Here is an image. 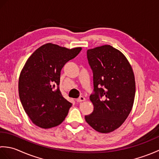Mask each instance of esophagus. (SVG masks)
Returning <instances> with one entry per match:
<instances>
[{
	"label": "esophagus",
	"instance_id": "obj_1",
	"mask_svg": "<svg viewBox=\"0 0 159 159\" xmlns=\"http://www.w3.org/2000/svg\"><path fill=\"white\" fill-rule=\"evenodd\" d=\"M76 100L78 102H83V101H85V97H83V96H80L79 98H77Z\"/></svg>",
	"mask_w": 159,
	"mask_h": 159
}]
</instances>
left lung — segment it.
<instances>
[{"label": "left lung", "instance_id": "obj_1", "mask_svg": "<svg viewBox=\"0 0 159 159\" xmlns=\"http://www.w3.org/2000/svg\"><path fill=\"white\" fill-rule=\"evenodd\" d=\"M93 71V112L85 121L94 130L109 133L119 128L130 114L135 96V80L126 57L110 45L89 49Z\"/></svg>", "mask_w": 159, "mask_h": 159}]
</instances>
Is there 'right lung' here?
I'll return each instance as SVG.
<instances>
[{
  "instance_id": "1",
  "label": "right lung",
  "mask_w": 159,
  "mask_h": 159,
  "mask_svg": "<svg viewBox=\"0 0 159 159\" xmlns=\"http://www.w3.org/2000/svg\"><path fill=\"white\" fill-rule=\"evenodd\" d=\"M81 49L48 43L26 61L19 77V96L26 113L36 126L50 128L65 120L72 104L60 92L61 70Z\"/></svg>"
}]
</instances>
